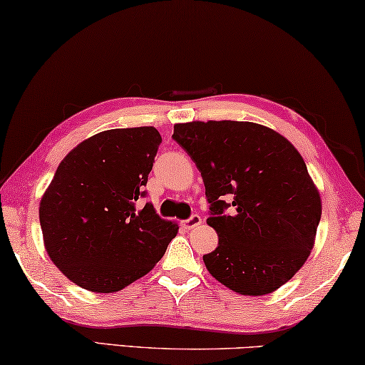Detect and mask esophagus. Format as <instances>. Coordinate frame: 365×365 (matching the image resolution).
I'll return each instance as SVG.
<instances>
[{
	"label": "esophagus",
	"instance_id": "obj_1",
	"mask_svg": "<svg viewBox=\"0 0 365 365\" xmlns=\"http://www.w3.org/2000/svg\"><path fill=\"white\" fill-rule=\"evenodd\" d=\"M201 222H203V219H201V216H198V214H193L192 217H188L187 221L183 222V225H185V227H187V229L190 230V229H195V227H198V225H200Z\"/></svg>",
	"mask_w": 365,
	"mask_h": 365
}]
</instances>
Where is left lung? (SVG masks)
Returning <instances> with one entry per match:
<instances>
[{"mask_svg": "<svg viewBox=\"0 0 365 365\" xmlns=\"http://www.w3.org/2000/svg\"><path fill=\"white\" fill-rule=\"evenodd\" d=\"M173 140L203 177L217 248L203 257L212 277L242 296H264L302 268L322 217L320 193L296 148L252 121H190ZM224 197H232L225 204ZM235 206L233 216L225 212Z\"/></svg>", "mask_w": 365, "mask_h": 365, "instance_id": "1", "label": "left lung"}]
</instances>
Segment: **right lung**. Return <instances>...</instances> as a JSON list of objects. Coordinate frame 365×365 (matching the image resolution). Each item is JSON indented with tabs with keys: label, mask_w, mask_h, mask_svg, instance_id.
<instances>
[{
	"label": "right lung",
	"mask_w": 365,
	"mask_h": 365,
	"mask_svg": "<svg viewBox=\"0 0 365 365\" xmlns=\"http://www.w3.org/2000/svg\"><path fill=\"white\" fill-rule=\"evenodd\" d=\"M160 143L154 126L107 130L58 165L38 217L50 259L74 284L117 292L164 257L178 225L136 205Z\"/></svg>",
	"instance_id": "right-lung-1"
}]
</instances>
